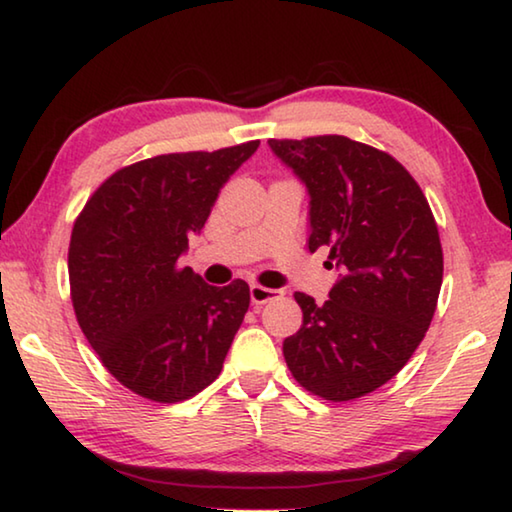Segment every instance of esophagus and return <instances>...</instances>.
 <instances>
[{"label": "esophagus", "instance_id": "obj_1", "mask_svg": "<svg viewBox=\"0 0 512 512\" xmlns=\"http://www.w3.org/2000/svg\"><path fill=\"white\" fill-rule=\"evenodd\" d=\"M280 296V291L277 289H266L262 284H250V300H253V305H264V302L273 300Z\"/></svg>", "mask_w": 512, "mask_h": 512}]
</instances>
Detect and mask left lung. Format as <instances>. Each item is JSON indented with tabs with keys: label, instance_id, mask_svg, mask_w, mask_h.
Here are the masks:
<instances>
[{
	"label": "left lung",
	"instance_id": "left-lung-1",
	"mask_svg": "<svg viewBox=\"0 0 512 512\" xmlns=\"http://www.w3.org/2000/svg\"><path fill=\"white\" fill-rule=\"evenodd\" d=\"M309 194V250L339 280L320 305L296 293L302 325L282 352L300 386L332 402L372 393L418 348L443 284V248L422 189L400 162L343 135L268 140Z\"/></svg>",
	"mask_w": 512,
	"mask_h": 512
}]
</instances>
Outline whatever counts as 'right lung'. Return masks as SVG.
I'll list each match as a JSON object with an SVG mask.
<instances>
[{
	"mask_svg": "<svg viewBox=\"0 0 512 512\" xmlns=\"http://www.w3.org/2000/svg\"><path fill=\"white\" fill-rule=\"evenodd\" d=\"M169 153L119 169L85 203L69 241L76 320L110 375L155 402H180L219 377L250 289L205 284L180 266L232 173L257 151Z\"/></svg>",
	"mask_w": 512,
	"mask_h": 512,
	"instance_id": "obj_1",
	"label": "right lung"
}]
</instances>
